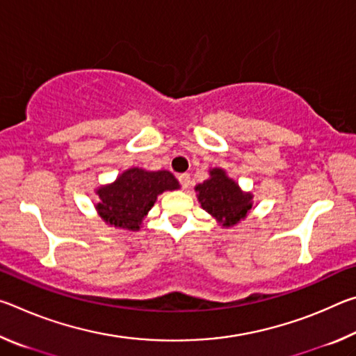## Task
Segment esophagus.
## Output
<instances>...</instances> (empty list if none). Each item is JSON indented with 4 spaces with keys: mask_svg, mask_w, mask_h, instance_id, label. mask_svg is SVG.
<instances>
[{
    "mask_svg": "<svg viewBox=\"0 0 356 356\" xmlns=\"http://www.w3.org/2000/svg\"><path fill=\"white\" fill-rule=\"evenodd\" d=\"M179 182H180V185H182V188H188L190 186V174H179Z\"/></svg>",
    "mask_w": 356,
    "mask_h": 356,
    "instance_id": "obj_1",
    "label": "esophagus"
}]
</instances>
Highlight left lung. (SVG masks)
I'll use <instances>...</instances> for the list:
<instances>
[{
    "mask_svg": "<svg viewBox=\"0 0 356 356\" xmlns=\"http://www.w3.org/2000/svg\"><path fill=\"white\" fill-rule=\"evenodd\" d=\"M197 201L221 227H232L248 216L252 193L243 191L222 168L209 170V179L195 186Z\"/></svg>",
    "mask_w": 356,
    "mask_h": 356,
    "instance_id": "1",
    "label": "left lung"
}]
</instances>
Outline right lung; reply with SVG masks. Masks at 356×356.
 Returning a JSON list of instances; mask_svg holds the SVG:
<instances>
[{
    "instance_id": "obj_1",
    "label": "right lung",
    "mask_w": 356,
    "mask_h": 356,
    "mask_svg": "<svg viewBox=\"0 0 356 356\" xmlns=\"http://www.w3.org/2000/svg\"><path fill=\"white\" fill-rule=\"evenodd\" d=\"M179 188L177 179L170 171H147L134 166L120 172L114 182L95 188L97 202L94 207L105 225L140 231L159 195Z\"/></svg>"
}]
</instances>
